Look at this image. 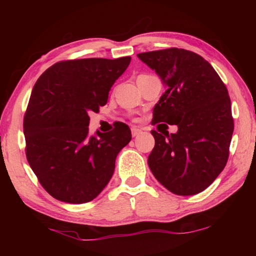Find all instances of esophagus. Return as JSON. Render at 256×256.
Segmentation results:
<instances>
[{"label": "esophagus", "instance_id": "esophagus-1", "mask_svg": "<svg viewBox=\"0 0 256 256\" xmlns=\"http://www.w3.org/2000/svg\"><path fill=\"white\" fill-rule=\"evenodd\" d=\"M131 131H132V136H134V138L138 136V134L142 133V130L138 128H132Z\"/></svg>", "mask_w": 256, "mask_h": 256}]
</instances>
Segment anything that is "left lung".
Returning <instances> with one entry per match:
<instances>
[{
    "label": "left lung",
    "instance_id": "1",
    "mask_svg": "<svg viewBox=\"0 0 256 256\" xmlns=\"http://www.w3.org/2000/svg\"><path fill=\"white\" fill-rule=\"evenodd\" d=\"M166 86L154 108V124L177 125L176 133L151 131L148 164L160 184L177 196L210 186L226 166L234 120L228 90L211 64L193 52L168 48L138 54Z\"/></svg>",
    "mask_w": 256,
    "mask_h": 256
}]
</instances>
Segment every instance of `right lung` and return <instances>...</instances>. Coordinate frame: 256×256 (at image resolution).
Segmentation results:
<instances>
[{"mask_svg": "<svg viewBox=\"0 0 256 256\" xmlns=\"http://www.w3.org/2000/svg\"><path fill=\"white\" fill-rule=\"evenodd\" d=\"M131 58L62 60L34 86L24 118L26 156L42 188L56 200L80 204L94 200L115 170V160L131 141L118 124L89 136V112L106 105L112 86Z\"/></svg>", "mask_w": 256, "mask_h": 256, "instance_id": "obj_1", "label": "right lung"}]
</instances>
